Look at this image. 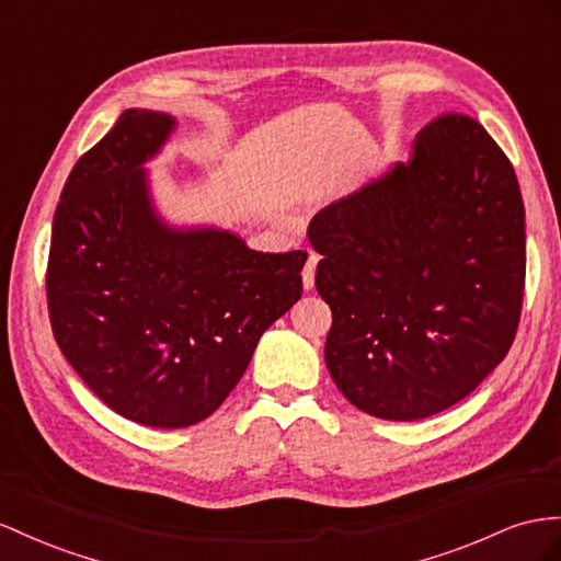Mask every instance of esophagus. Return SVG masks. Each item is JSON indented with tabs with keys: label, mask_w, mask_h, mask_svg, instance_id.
Returning a JSON list of instances; mask_svg holds the SVG:
<instances>
[{
	"label": "esophagus",
	"mask_w": 561,
	"mask_h": 561,
	"mask_svg": "<svg viewBox=\"0 0 561 561\" xmlns=\"http://www.w3.org/2000/svg\"><path fill=\"white\" fill-rule=\"evenodd\" d=\"M316 264H318V256L311 254L307 266L301 268V285H305V290H313V283H316Z\"/></svg>",
	"instance_id": "1"
}]
</instances>
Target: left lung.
Listing matches in <instances>:
<instances>
[{
    "label": "left lung",
    "instance_id": "1",
    "mask_svg": "<svg viewBox=\"0 0 561 561\" xmlns=\"http://www.w3.org/2000/svg\"><path fill=\"white\" fill-rule=\"evenodd\" d=\"M330 305L325 366L358 411L411 422L474 391L517 335L524 203L510 160L477 119L442 115L408 162L309 224Z\"/></svg>",
    "mask_w": 561,
    "mask_h": 561
}]
</instances>
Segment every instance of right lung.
Listing matches in <instances>:
<instances>
[{"label":"right lung","mask_w":561,"mask_h":561,"mask_svg":"<svg viewBox=\"0 0 561 561\" xmlns=\"http://www.w3.org/2000/svg\"><path fill=\"white\" fill-rule=\"evenodd\" d=\"M170 113L129 108L75 164L54 215V337L117 415L179 430L209 417L264 330L301 297L305 250L256 252L217 226L160 217L144 164Z\"/></svg>","instance_id":"right-lung-1"}]
</instances>
